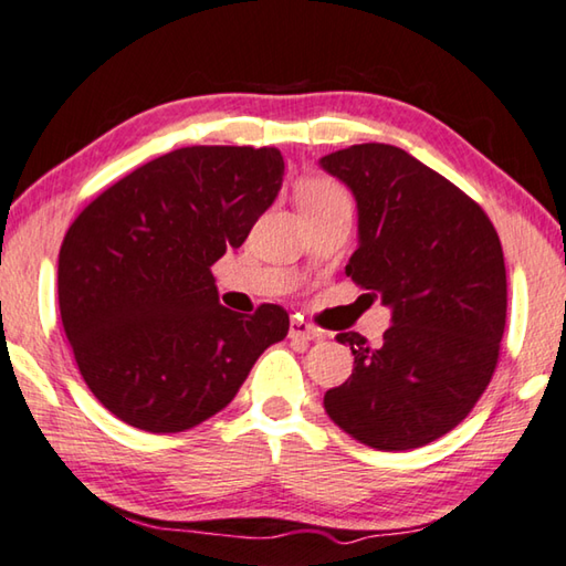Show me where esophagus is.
I'll return each instance as SVG.
<instances>
[{
  "label": "esophagus",
  "mask_w": 566,
  "mask_h": 566,
  "mask_svg": "<svg viewBox=\"0 0 566 566\" xmlns=\"http://www.w3.org/2000/svg\"><path fill=\"white\" fill-rule=\"evenodd\" d=\"M289 335H291V338H295V340H318L321 338V331L313 328L308 321L295 318V321H291Z\"/></svg>",
  "instance_id": "obj_1"
}]
</instances>
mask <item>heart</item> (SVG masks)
I'll return each mask as SVG.
<instances>
[{
  "mask_svg": "<svg viewBox=\"0 0 566 566\" xmlns=\"http://www.w3.org/2000/svg\"><path fill=\"white\" fill-rule=\"evenodd\" d=\"M331 203H348L343 188L325 178H311L298 186V208H318Z\"/></svg>",
  "mask_w": 566,
  "mask_h": 566,
  "instance_id": "heart-1",
  "label": "heart"
}]
</instances>
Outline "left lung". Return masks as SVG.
I'll list each match as a JSON object with an SVG mask.
<instances>
[{"label":"left lung","instance_id":"left-lung-1","mask_svg":"<svg viewBox=\"0 0 566 566\" xmlns=\"http://www.w3.org/2000/svg\"><path fill=\"white\" fill-rule=\"evenodd\" d=\"M321 168L358 206L345 273L392 313L375 348L360 333L335 335L355 368L325 392V412L368 448H422L468 418L492 380L507 318L500 235L470 196L398 146H348Z\"/></svg>","mask_w":566,"mask_h":566}]
</instances>
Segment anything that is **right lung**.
I'll return each mask as SVG.
<instances>
[{
	"instance_id": "obj_1",
	"label": "right lung",
	"mask_w": 566,
	"mask_h": 566,
	"mask_svg": "<svg viewBox=\"0 0 566 566\" xmlns=\"http://www.w3.org/2000/svg\"><path fill=\"white\" fill-rule=\"evenodd\" d=\"M277 148L186 146L94 198L59 251V311L88 390L146 432H184L235 398L289 313L218 303L211 265L283 184Z\"/></svg>"
}]
</instances>
